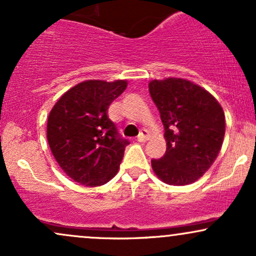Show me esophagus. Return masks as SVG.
<instances>
[{"instance_id": "34e87169", "label": "esophagus", "mask_w": 256, "mask_h": 256, "mask_svg": "<svg viewBox=\"0 0 256 256\" xmlns=\"http://www.w3.org/2000/svg\"><path fill=\"white\" fill-rule=\"evenodd\" d=\"M148 140H149V131L146 130V128H143V130L140 131V134H138L137 140L138 142H146Z\"/></svg>"}]
</instances>
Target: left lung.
<instances>
[{"label": "left lung", "mask_w": 256, "mask_h": 256, "mask_svg": "<svg viewBox=\"0 0 256 256\" xmlns=\"http://www.w3.org/2000/svg\"><path fill=\"white\" fill-rule=\"evenodd\" d=\"M149 92L160 112L167 146L162 158L152 160V171L166 184H192L222 149L224 110L212 94L188 79H154Z\"/></svg>", "instance_id": "obj_1"}]
</instances>
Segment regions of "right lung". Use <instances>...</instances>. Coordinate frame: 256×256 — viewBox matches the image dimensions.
<instances>
[{
    "instance_id": "obj_1",
    "label": "right lung",
    "mask_w": 256,
    "mask_h": 256,
    "mask_svg": "<svg viewBox=\"0 0 256 256\" xmlns=\"http://www.w3.org/2000/svg\"><path fill=\"white\" fill-rule=\"evenodd\" d=\"M128 80L82 82L67 90L52 108L46 140L61 170L76 183L100 186L118 173L128 142L108 118L112 102Z\"/></svg>"
}]
</instances>
